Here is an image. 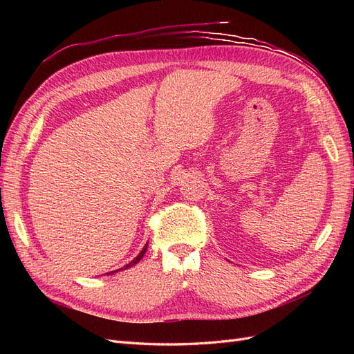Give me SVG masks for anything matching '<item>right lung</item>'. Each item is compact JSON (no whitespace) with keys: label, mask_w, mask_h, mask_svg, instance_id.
Here are the masks:
<instances>
[{"label":"right lung","mask_w":354,"mask_h":354,"mask_svg":"<svg viewBox=\"0 0 354 354\" xmlns=\"http://www.w3.org/2000/svg\"><path fill=\"white\" fill-rule=\"evenodd\" d=\"M146 250H147V243H146V245H145V246H143V250H142V252H140V254H138V255H137V257H136V259H134V260H133V261H130V263H128V264H127V266H124V267H122V269H128V267H131V266H134V264H137V263H138V261H140V260H142V257H143V255H145V252H146ZM120 270H121V269H120ZM115 272H118V270H113V272H109V273H108V274H113V273H115Z\"/></svg>","instance_id":"right-lung-1"}]
</instances>
